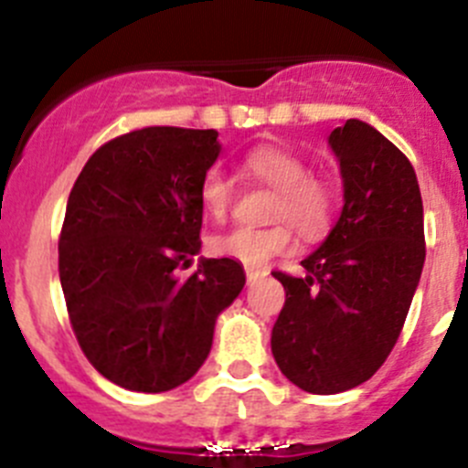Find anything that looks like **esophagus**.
Returning <instances> with one entry per match:
<instances>
[{"mask_svg": "<svg viewBox=\"0 0 468 468\" xmlns=\"http://www.w3.org/2000/svg\"><path fill=\"white\" fill-rule=\"evenodd\" d=\"M247 282H254V280H259V277H265L268 275V271H263V268H247Z\"/></svg>", "mask_w": 468, "mask_h": 468, "instance_id": "obj_1", "label": "esophagus"}]
</instances>
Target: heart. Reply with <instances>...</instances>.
<instances>
[{"label":"heart","instance_id":"b5f03b06","mask_svg":"<svg viewBox=\"0 0 468 468\" xmlns=\"http://www.w3.org/2000/svg\"><path fill=\"white\" fill-rule=\"evenodd\" d=\"M239 170L244 176L275 191L271 217L284 221H275L263 229L238 226L229 233L217 235L209 242L214 254L244 265H263L271 256L292 250L293 229L307 242L326 235L334 221V188L322 176L310 175V165L303 155L284 146L261 144L244 154ZM233 179L224 170L209 167L197 186V203L205 217L212 221H224L233 207Z\"/></svg>","mask_w":468,"mask_h":468}]
</instances>
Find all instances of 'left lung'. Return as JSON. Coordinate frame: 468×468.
I'll return each instance as SVG.
<instances>
[{"mask_svg": "<svg viewBox=\"0 0 468 468\" xmlns=\"http://www.w3.org/2000/svg\"><path fill=\"white\" fill-rule=\"evenodd\" d=\"M340 161L345 205L305 277L275 271L286 292L272 326V356L310 394L368 380L401 335L424 265V212L406 155L368 123L328 134Z\"/></svg>", "mask_w": 468, "mask_h": 468, "instance_id": "8db88e82", "label": "left lung"}]
</instances>
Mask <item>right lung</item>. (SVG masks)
Masks as SVG:
<instances>
[{
  "label": "right lung",
  "mask_w": 468,
  "mask_h": 468,
  "mask_svg": "<svg viewBox=\"0 0 468 468\" xmlns=\"http://www.w3.org/2000/svg\"><path fill=\"white\" fill-rule=\"evenodd\" d=\"M217 130L149 125L88 158L71 186L58 271L86 359L113 385L158 394L191 380L214 322L244 286L233 259H200L197 186Z\"/></svg>",
  "instance_id": "right-lung-1"
}]
</instances>
